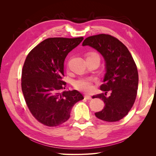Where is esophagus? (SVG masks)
<instances>
[{
    "label": "esophagus",
    "instance_id": "1",
    "mask_svg": "<svg viewBox=\"0 0 156 156\" xmlns=\"http://www.w3.org/2000/svg\"><path fill=\"white\" fill-rule=\"evenodd\" d=\"M84 98L87 99V100H91L92 97L90 96H89V95H85V96H84Z\"/></svg>",
    "mask_w": 156,
    "mask_h": 156
}]
</instances>
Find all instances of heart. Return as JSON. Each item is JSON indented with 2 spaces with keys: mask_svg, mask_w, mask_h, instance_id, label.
<instances>
[{
  "mask_svg": "<svg viewBox=\"0 0 156 156\" xmlns=\"http://www.w3.org/2000/svg\"><path fill=\"white\" fill-rule=\"evenodd\" d=\"M94 56H98L99 55L94 52H90L87 55V59L89 58L94 57ZM74 87L78 90L84 92H90L93 89V79L88 77H82L77 79L74 82Z\"/></svg>",
  "mask_w": 156,
  "mask_h": 156,
  "instance_id": "obj_1",
  "label": "heart"
}]
</instances>
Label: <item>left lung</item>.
I'll return each mask as SVG.
<instances>
[{
	"mask_svg": "<svg viewBox=\"0 0 156 156\" xmlns=\"http://www.w3.org/2000/svg\"><path fill=\"white\" fill-rule=\"evenodd\" d=\"M83 45L96 49L106 62L104 83L100 86L101 90L105 93L92 96L101 99L105 107L95 115L105 122L119 121L128 114L137 94L139 75L135 61L126 46L109 34L89 36L84 40ZM108 91L111 94L107 97Z\"/></svg>",
	"mask_w": 156,
	"mask_h": 156,
	"instance_id": "1",
	"label": "left lung"
}]
</instances>
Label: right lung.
I'll list each match as a JSON object with an SVG mask.
<instances>
[{
	"mask_svg": "<svg viewBox=\"0 0 156 156\" xmlns=\"http://www.w3.org/2000/svg\"><path fill=\"white\" fill-rule=\"evenodd\" d=\"M50 37L28 54L21 74V89L26 104L40 123L49 127L62 124L70 116L73 106L84 99L77 90L62 91L64 62L69 52L83 40Z\"/></svg>",
	"mask_w": 156,
	"mask_h": 156,
	"instance_id": "right-lung-1",
	"label": "right lung"
}]
</instances>
